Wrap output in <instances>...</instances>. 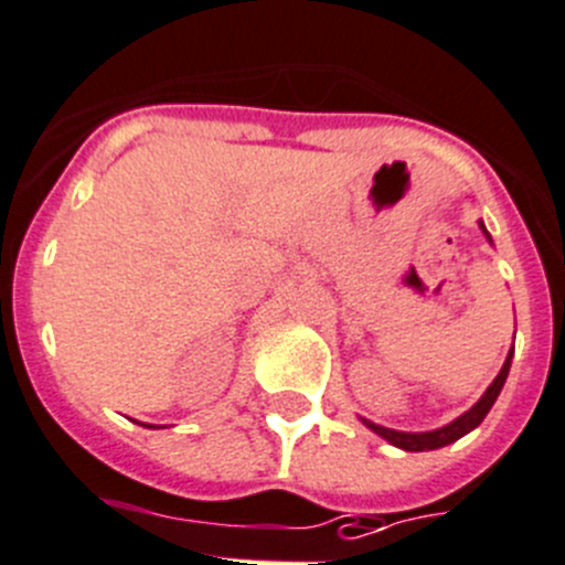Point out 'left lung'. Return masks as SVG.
<instances>
[{
  "label": "left lung",
  "mask_w": 565,
  "mask_h": 565,
  "mask_svg": "<svg viewBox=\"0 0 565 565\" xmlns=\"http://www.w3.org/2000/svg\"><path fill=\"white\" fill-rule=\"evenodd\" d=\"M510 358H513V349H510L508 360H504L502 372L497 374V380L491 383V388L482 394V399L477 402L475 407H471L469 413H463L460 418H455L452 424H447V427L440 429H433V433H399V429H388V427H380V424H372L369 418H363V424H366L369 429H374L377 435H383L385 440H391L394 447L405 449V452H427V449H440L447 447V444H452V440L463 438L466 433H471V429L477 427V424L482 422V418L488 416V411H491V405L497 402L499 391H502L504 380H508V372H510Z\"/></svg>",
  "instance_id": "1"
}]
</instances>
